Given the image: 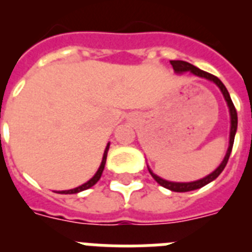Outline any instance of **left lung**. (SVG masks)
Masks as SVG:
<instances>
[{
  "label": "left lung",
  "mask_w": 252,
  "mask_h": 252,
  "mask_svg": "<svg viewBox=\"0 0 252 252\" xmlns=\"http://www.w3.org/2000/svg\"><path fill=\"white\" fill-rule=\"evenodd\" d=\"M170 64L173 65V69H174L177 73H184V72H189L192 73V74L197 75V77H201V78H206L208 81L213 82L216 86L221 90L222 94H223L224 99L227 102V106L230 108V116H231V128H230V145H228V149H227V153L224 155V159L222 160V162L220 164L217 169H216L213 173H211L209 175H207L206 178L203 179H199V180H195V182H189V183H177V182H169V180L162 179V178L158 177L157 174H154L153 171L149 169L150 171L151 177L154 179L157 180L158 183L160 184L161 187L166 189H170L173 192H190V190H194V189H199L202 187H204L206 184L211 183L212 180H215L218 175L221 174L222 170L224 169L226 166L227 161H228V158L231 155V151H232V146H233V140H235V135H236V130H237V112H236V108L232 103V99L230 97V93L227 91V88L224 87V84L222 83L220 79H218L216 75L213 74H209V73L204 72L202 69L197 68V66L192 65L190 63L188 62H183V60H170Z\"/></svg>",
  "instance_id": "1"
}]
</instances>
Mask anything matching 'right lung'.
Masks as SVG:
<instances>
[{"label":"right lung","instance_id":"right-lung-1","mask_svg":"<svg viewBox=\"0 0 252 252\" xmlns=\"http://www.w3.org/2000/svg\"><path fill=\"white\" fill-rule=\"evenodd\" d=\"M108 149H110V142L107 144L106 149H104L103 158H102V162H101V165H99L98 170H97V173H95V174L93 175V177L91 178L88 182H87V183L82 184V186L77 187V188H74V189H69V190H62V192H58V193H60V194H74V193H79V192H82V190H86V189H88V188H91V187L94 186V184L99 180V178H101L102 171H103V169H104V164H106L107 153H108Z\"/></svg>","mask_w":252,"mask_h":252}]
</instances>
